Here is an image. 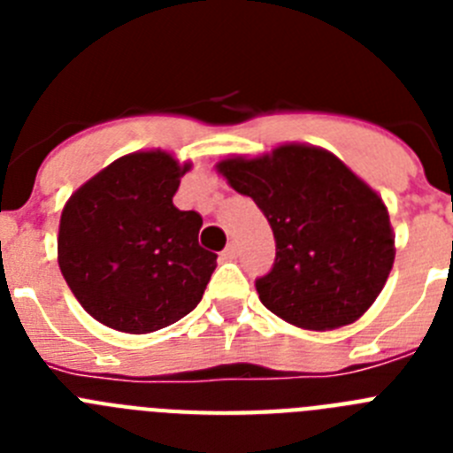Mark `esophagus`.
Wrapping results in <instances>:
<instances>
[{"label": "esophagus", "instance_id": "1", "mask_svg": "<svg viewBox=\"0 0 453 453\" xmlns=\"http://www.w3.org/2000/svg\"><path fill=\"white\" fill-rule=\"evenodd\" d=\"M238 254H240L238 247L226 245V250L222 251V258H224V261H235V258H238Z\"/></svg>", "mask_w": 453, "mask_h": 453}]
</instances>
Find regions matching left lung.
Here are the masks:
<instances>
[{"mask_svg": "<svg viewBox=\"0 0 453 453\" xmlns=\"http://www.w3.org/2000/svg\"><path fill=\"white\" fill-rule=\"evenodd\" d=\"M219 172L261 208L276 242L274 265L256 279L267 311L302 329H338L379 297L395 261L381 197L329 151L283 145Z\"/></svg>", "mask_w": 453, "mask_h": 453, "instance_id": "obj_1", "label": "left lung"}]
</instances>
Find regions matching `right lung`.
I'll return each mask as SVG.
<instances>
[{
    "label": "right lung",
    "mask_w": 453,
    "mask_h": 453,
    "mask_svg": "<svg viewBox=\"0 0 453 453\" xmlns=\"http://www.w3.org/2000/svg\"><path fill=\"white\" fill-rule=\"evenodd\" d=\"M188 170L163 151L129 154L63 208L58 265L97 322L150 334L202 302L218 254L199 245L202 215L172 203Z\"/></svg>",
    "instance_id": "right-lung-1"
}]
</instances>
